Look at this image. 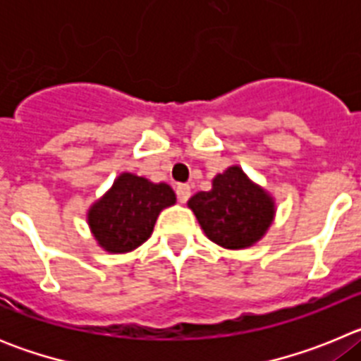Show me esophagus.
<instances>
[{"label":"esophagus","mask_w":361,"mask_h":361,"mask_svg":"<svg viewBox=\"0 0 361 361\" xmlns=\"http://www.w3.org/2000/svg\"><path fill=\"white\" fill-rule=\"evenodd\" d=\"M175 193H177V199L180 200V202H186L191 195L190 184H178L177 190H175Z\"/></svg>","instance_id":"esophagus-1"}]
</instances>
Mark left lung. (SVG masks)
I'll use <instances>...</instances> for the list:
<instances>
[{"mask_svg":"<svg viewBox=\"0 0 361 361\" xmlns=\"http://www.w3.org/2000/svg\"><path fill=\"white\" fill-rule=\"evenodd\" d=\"M206 237L226 250H245L264 237L275 216V202L238 168L213 178L209 191L188 200Z\"/></svg>","mask_w":361,"mask_h":361,"instance_id":"1","label":"left lung"}]
</instances>
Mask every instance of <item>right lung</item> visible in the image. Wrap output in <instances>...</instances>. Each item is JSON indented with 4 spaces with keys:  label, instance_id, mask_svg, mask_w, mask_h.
<instances>
[{
    "label": "right lung",
    "instance_id": "obj_1",
    "mask_svg": "<svg viewBox=\"0 0 361 361\" xmlns=\"http://www.w3.org/2000/svg\"><path fill=\"white\" fill-rule=\"evenodd\" d=\"M175 204L168 184L123 173L88 212L95 240L110 253H128L149 238L159 213Z\"/></svg>",
    "mask_w": 361,
    "mask_h": 361
}]
</instances>
